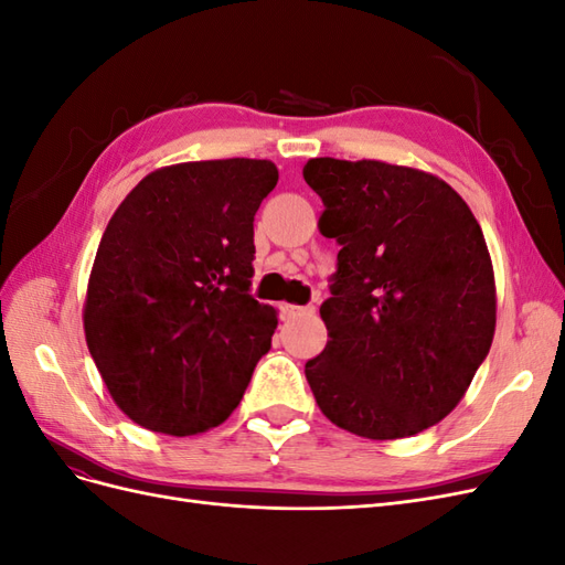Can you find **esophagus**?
Masks as SVG:
<instances>
[{"mask_svg":"<svg viewBox=\"0 0 565 565\" xmlns=\"http://www.w3.org/2000/svg\"><path fill=\"white\" fill-rule=\"evenodd\" d=\"M280 311L285 318H299V316H309L313 313V306H297V303H282Z\"/></svg>","mask_w":565,"mask_h":565,"instance_id":"obj_1","label":"esophagus"}]
</instances>
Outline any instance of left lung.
Instances as JSON below:
<instances>
[{"instance_id":"8db88e82","label":"left lung","mask_w":565,"mask_h":565,"mask_svg":"<svg viewBox=\"0 0 565 565\" xmlns=\"http://www.w3.org/2000/svg\"><path fill=\"white\" fill-rule=\"evenodd\" d=\"M320 233L341 245L320 318L328 344L306 363L322 415L372 440L448 417L494 334V273L457 191L422 169L316 158Z\"/></svg>"}]
</instances>
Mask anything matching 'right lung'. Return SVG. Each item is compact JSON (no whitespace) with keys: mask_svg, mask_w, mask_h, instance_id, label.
Instances as JSON below:
<instances>
[{"mask_svg":"<svg viewBox=\"0 0 565 565\" xmlns=\"http://www.w3.org/2000/svg\"><path fill=\"white\" fill-rule=\"evenodd\" d=\"M270 160L181 162L150 172L100 237L84 337L113 401L143 429L193 436L241 403L278 328L249 295L254 214Z\"/></svg>","mask_w":565,"mask_h":565,"instance_id":"right-lung-1","label":"right lung"}]
</instances>
